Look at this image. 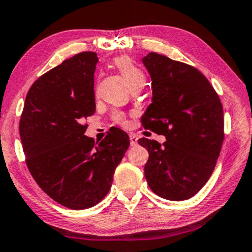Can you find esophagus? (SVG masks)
Here are the masks:
<instances>
[{
  "label": "esophagus",
  "mask_w": 252,
  "mask_h": 252,
  "mask_svg": "<svg viewBox=\"0 0 252 252\" xmlns=\"http://www.w3.org/2000/svg\"><path fill=\"white\" fill-rule=\"evenodd\" d=\"M129 143H131L132 146L137 145V144H138V137H137V135L133 134V133L129 134Z\"/></svg>",
  "instance_id": "obj_1"
}]
</instances>
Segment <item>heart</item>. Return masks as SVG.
<instances>
[{
  "label": "heart",
  "mask_w": 252,
  "mask_h": 252,
  "mask_svg": "<svg viewBox=\"0 0 252 252\" xmlns=\"http://www.w3.org/2000/svg\"><path fill=\"white\" fill-rule=\"evenodd\" d=\"M114 66L123 75L124 80L126 81L129 89H141L145 84V75L139 67L135 65L128 57H118L114 61ZM113 119L115 123L125 125L126 118L121 112H115L113 114Z\"/></svg>",
  "instance_id": "1"
}]
</instances>
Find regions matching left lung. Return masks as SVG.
<instances>
[{
  "label": "left lung",
  "instance_id": "left-lung-1",
  "mask_svg": "<svg viewBox=\"0 0 252 252\" xmlns=\"http://www.w3.org/2000/svg\"><path fill=\"white\" fill-rule=\"evenodd\" d=\"M152 81V103L141 117L145 128L165 135L163 146L140 138L149 151V187L171 201L194 196L214 170L224 141V112L207 78L194 66L151 52L143 58Z\"/></svg>",
  "mask_w": 252,
  "mask_h": 252
}]
</instances>
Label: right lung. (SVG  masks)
Segmentation results:
<instances>
[{
    "mask_svg": "<svg viewBox=\"0 0 252 252\" xmlns=\"http://www.w3.org/2000/svg\"><path fill=\"white\" fill-rule=\"evenodd\" d=\"M95 52H81L39 77L28 90L20 137L28 170L51 199L71 210L93 207L108 194L129 146L120 128L101 143L84 135L95 113Z\"/></svg>",
    "mask_w": 252,
    "mask_h": 252,
    "instance_id": "add662e5",
    "label": "right lung"
}]
</instances>
